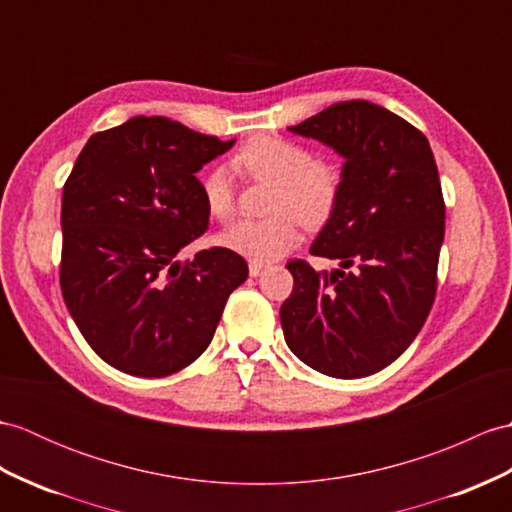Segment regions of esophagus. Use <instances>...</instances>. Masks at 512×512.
I'll return each mask as SVG.
<instances>
[{
  "label": "esophagus",
  "instance_id": "esophagus-1",
  "mask_svg": "<svg viewBox=\"0 0 512 512\" xmlns=\"http://www.w3.org/2000/svg\"><path fill=\"white\" fill-rule=\"evenodd\" d=\"M264 270H266V264H257V261H251V266H248V275L259 277Z\"/></svg>",
  "mask_w": 512,
  "mask_h": 512
}]
</instances>
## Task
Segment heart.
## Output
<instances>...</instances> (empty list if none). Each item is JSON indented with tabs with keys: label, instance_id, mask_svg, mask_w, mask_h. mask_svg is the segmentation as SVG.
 Instances as JSON below:
<instances>
[{
	"label": "heart",
	"instance_id": "b5f03b06",
	"mask_svg": "<svg viewBox=\"0 0 512 512\" xmlns=\"http://www.w3.org/2000/svg\"><path fill=\"white\" fill-rule=\"evenodd\" d=\"M231 168L253 181H272L275 192L266 220H240L220 235L231 253L257 264L281 259L303 240V224L323 227L334 216L342 196L338 168L316 161L314 152L277 135L248 139L233 154ZM202 196L213 218L229 220L235 211V187L229 172L213 168L202 176Z\"/></svg>",
	"mask_w": 512,
	"mask_h": 512
}]
</instances>
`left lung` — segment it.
Here are the masks:
<instances>
[{
	"label": "left lung",
	"mask_w": 512,
	"mask_h": 512,
	"mask_svg": "<svg viewBox=\"0 0 512 512\" xmlns=\"http://www.w3.org/2000/svg\"><path fill=\"white\" fill-rule=\"evenodd\" d=\"M292 133L342 154V196L310 253L342 270L288 261L281 305L292 353L329 377L382 371L417 338L436 296L445 200L430 141L403 117L366 100L331 104Z\"/></svg>",
	"instance_id": "left-lung-1"
}]
</instances>
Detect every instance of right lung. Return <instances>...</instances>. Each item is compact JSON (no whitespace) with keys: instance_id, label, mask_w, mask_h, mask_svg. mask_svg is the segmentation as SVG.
I'll return each instance as SVG.
<instances>
[{"instance_id":"add662e5","label":"right lung","mask_w":512,"mask_h":512,"mask_svg":"<svg viewBox=\"0 0 512 512\" xmlns=\"http://www.w3.org/2000/svg\"><path fill=\"white\" fill-rule=\"evenodd\" d=\"M233 144L139 115L78 154L63 187L61 290L80 334L117 371L165 377L192 364L246 281L229 248L176 261L209 227L196 172Z\"/></svg>"}]
</instances>
